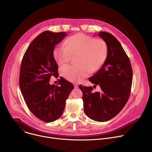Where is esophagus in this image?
Segmentation results:
<instances>
[{
	"mask_svg": "<svg viewBox=\"0 0 152 152\" xmlns=\"http://www.w3.org/2000/svg\"><path fill=\"white\" fill-rule=\"evenodd\" d=\"M74 86H75V88H77L78 86H78V84L76 83L74 84Z\"/></svg>",
	"mask_w": 152,
	"mask_h": 152,
	"instance_id": "obj_1",
	"label": "esophagus"
}]
</instances>
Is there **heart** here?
Masks as SVG:
<instances>
[{
    "instance_id": "heart-1",
    "label": "heart",
    "mask_w": 152,
    "mask_h": 152,
    "mask_svg": "<svg viewBox=\"0 0 152 152\" xmlns=\"http://www.w3.org/2000/svg\"><path fill=\"white\" fill-rule=\"evenodd\" d=\"M66 46H56L53 56L57 63L62 66L69 62L72 55H77L76 65L61 68V75L72 82H77L87 76L90 70L95 72L104 64L107 55V46L102 39L79 33L67 38Z\"/></svg>"
}]
</instances>
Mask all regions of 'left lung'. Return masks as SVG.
Returning a JSON list of instances; mask_svg holds the SVG:
<instances>
[{
  "instance_id": "left-lung-1",
  "label": "left lung",
  "mask_w": 152,
  "mask_h": 152,
  "mask_svg": "<svg viewBox=\"0 0 152 152\" xmlns=\"http://www.w3.org/2000/svg\"><path fill=\"white\" fill-rule=\"evenodd\" d=\"M98 35L106 43L107 55L100 70L89 80L99 85L100 92L93 87L79 85L83 93L84 113L100 122L116 116L126 104L132 83V69L129 58L118 39L111 34L100 32Z\"/></svg>"
}]
</instances>
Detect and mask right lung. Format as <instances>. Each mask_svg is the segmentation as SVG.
<instances>
[{
  "mask_svg": "<svg viewBox=\"0 0 152 152\" xmlns=\"http://www.w3.org/2000/svg\"><path fill=\"white\" fill-rule=\"evenodd\" d=\"M64 32L46 31L38 35L28 48L21 61L19 85L26 105L39 120L52 122L62 114L73 85L60 78L56 86L49 83L57 77L58 66L53 56L55 45L67 36Z\"/></svg>",
  "mask_w": 152,
  "mask_h": 152,
  "instance_id": "right-lung-1",
  "label": "right lung"
}]
</instances>
